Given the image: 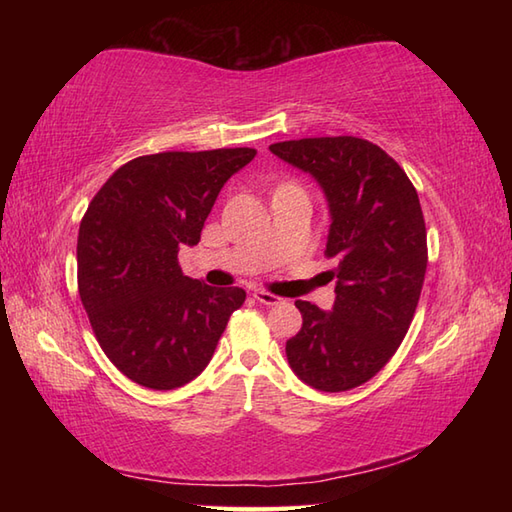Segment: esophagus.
<instances>
[{"label": "esophagus", "instance_id": "obj_1", "mask_svg": "<svg viewBox=\"0 0 512 512\" xmlns=\"http://www.w3.org/2000/svg\"><path fill=\"white\" fill-rule=\"evenodd\" d=\"M253 297L259 301V303H264V306H277V303H281V297H277V295H273V292H266V290H255L253 292Z\"/></svg>", "mask_w": 512, "mask_h": 512}]
</instances>
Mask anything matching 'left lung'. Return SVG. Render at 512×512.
<instances>
[{
    "label": "left lung",
    "mask_w": 512,
    "mask_h": 512,
    "mask_svg": "<svg viewBox=\"0 0 512 512\" xmlns=\"http://www.w3.org/2000/svg\"><path fill=\"white\" fill-rule=\"evenodd\" d=\"M268 149L321 187L330 213L325 253L336 257L332 310L295 301L303 325L286 341L288 363L319 391L354 389L394 356L418 306L427 273L418 193L398 162L363 138H301Z\"/></svg>",
    "instance_id": "left-lung-1"
}]
</instances>
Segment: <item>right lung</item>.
<instances>
[{"mask_svg": "<svg viewBox=\"0 0 512 512\" xmlns=\"http://www.w3.org/2000/svg\"><path fill=\"white\" fill-rule=\"evenodd\" d=\"M257 151H165L114 171L79 226V295L107 358L134 383L167 391L204 372L242 288L182 275L228 178Z\"/></svg>", "mask_w": 512, "mask_h": 512, "instance_id": "1", "label": "right lung"}]
</instances>
